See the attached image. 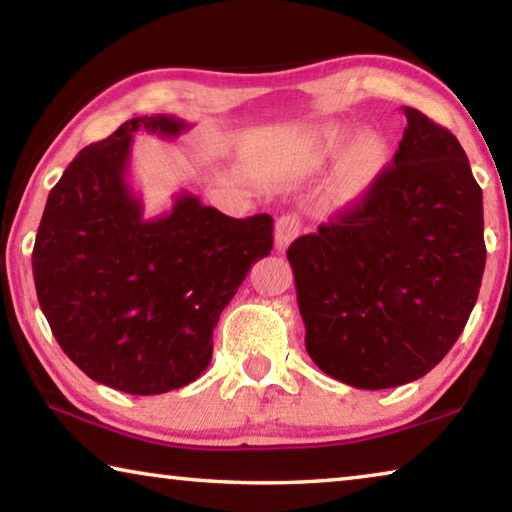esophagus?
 Masks as SVG:
<instances>
[{
	"label": "esophagus",
	"instance_id": "obj_1",
	"mask_svg": "<svg viewBox=\"0 0 512 512\" xmlns=\"http://www.w3.org/2000/svg\"><path fill=\"white\" fill-rule=\"evenodd\" d=\"M302 223L296 214H282L275 223V248L284 253L293 239L300 235Z\"/></svg>",
	"mask_w": 512,
	"mask_h": 512
}]
</instances>
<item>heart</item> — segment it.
Here are the masks:
<instances>
[{
	"label": "heart",
	"mask_w": 512,
	"mask_h": 512,
	"mask_svg": "<svg viewBox=\"0 0 512 512\" xmlns=\"http://www.w3.org/2000/svg\"><path fill=\"white\" fill-rule=\"evenodd\" d=\"M352 128L345 124H329L307 142L302 151L300 167L305 173L323 169L329 160L339 158L341 151L348 146ZM388 162V140L375 128H366L354 137L348 151L343 153L339 167L329 180L327 198L336 207H348L361 201L372 185L377 183Z\"/></svg>",
	"instance_id": "b5f03b06"
}]
</instances>
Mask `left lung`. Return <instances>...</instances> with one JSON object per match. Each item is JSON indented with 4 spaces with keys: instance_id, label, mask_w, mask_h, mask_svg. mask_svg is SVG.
Listing matches in <instances>:
<instances>
[{
    "instance_id": "obj_1",
    "label": "left lung",
    "mask_w": 512,
    "mask_h": 512,
    "mask_svg": "<svg viewBox=\"0 0 512 512\" xmlns=\"http://www.w3.org/2000/svg\"><path fill=\"white\" fill-rule=\"evenodd\" d=\"M402 110L393 167L287 250L311 361L366 391L409 384L443 361L485 268L483 194L463 146L420 110Z\"/></svg>"
}]
</instances>
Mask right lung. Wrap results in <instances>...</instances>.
Listing matches in <instances>:
<instances>
[{
	"label": "right lung",
	"instance_id": "right-lung-1",
	"mask_svg": "<svg viewBox=\"0 0 512 512\" xmlns=\"http://www.w3.org/2000/svg\"><path fill=\"white\" fill-rule=\"evenodd\" d=\"M189 128L171 115L135 117L85 146L49 192L33 246L58 345L121 393L160 395L201 377L221 311L273 248L268 214L232 219L189 192L146 219L128 183L133 135L173 140Z\"/></svg>",
	"mask_w": 512,
	"mask_h": 512
}]
</instances>
